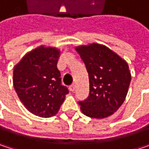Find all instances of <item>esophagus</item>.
I'll list each match as a JSON object with an SVG mask.
<instances>
[{
  "mask_svg": "<svg viewBox=\"0 0 149 149\" xmlns=\"http://www.w3.org/2000/svg\"><path fill=\"white\" fill-rule=\"evenodd\" d=\"M70 90H71V91H74L75 90H76V85L75 84H72L71 86H70Z\"/></svg>",
  "mask_w": 149,
  "mask_h": 149,
  "instance_id": "1",
  "label": "esophagus"
}]
</instances>
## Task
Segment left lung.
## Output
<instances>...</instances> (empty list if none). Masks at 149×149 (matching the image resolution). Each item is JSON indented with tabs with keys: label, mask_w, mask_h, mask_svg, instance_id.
<instances>
[{
	"label": "left lung",
	"mask_w": 149,
	"mask_h": 149,
	"mask_svg": "<svg viewBox=\"0 0 149 149\" xmlns=\"http://www.w3.org/2000/svg\"><path fill=\"white\" fill-rule=\"evenodd\" d=\"M89 74L90 93L78 102L82 112L92 118H105L116 112L128 93L131 74L127 62L103 45L76 48Z\"/></svg>",
	"instance_id": "1"
}]
</instances>
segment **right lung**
<instances>
[{
  "label": "right lung",
  "mask_w": 149,
  "mask_h": 149,
  "mask_svg": "<svg viewBox=\"0 0 149 149\" xmlns=\"http://www.w3.org/2000/svg\"><path fill=\"white\" fill-rule=\"evenodd\" d=\"M59 51L40 46L23 57L14 70V87L23 105L40 117L56 115L69 93L57 68Z\"/></svg>",
  "instance_id": "right-lung-1"
}]
</instances>
